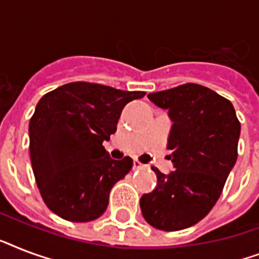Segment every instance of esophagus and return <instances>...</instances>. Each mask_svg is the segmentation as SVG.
<instances>
[{"label":"esophagus","mask_w":259,"mask_h":259,"mask_svg":"<svg viewBox=\"0 0 259 259\" xmlns=\"http://www.w3.org/2000/svg\"><path fill=\"white\" fill-rule=\"evenodd\" d=\"M133 168L134 169H142V168H145V165H144V164H141V162L138 161V160H134Z\"/></svg>","instance_id":"esophagus-1"}]
</instances>
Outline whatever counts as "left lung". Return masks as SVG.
I'll return each instance as SVG.
<instances>
[{
	"label": "left lung",
	"instance_id": "obj_1",
	"mask_svg": "<svg viewBox=\"0 0 259 259\" xmlns=\"http://www.w3.org/2000/svg\"><path fill=\"white\" fill-rule=\"evenodd\" d=\"M169 110L173 125L166 148L176 169L157 175V187L140 200L154 229L179 231L212 209L238 157L241 122L233 103L208 87L185 83L148 95Z\"/></svg>",
	"mask_w": 259,
	"mask_h": 259
}]
</instances>
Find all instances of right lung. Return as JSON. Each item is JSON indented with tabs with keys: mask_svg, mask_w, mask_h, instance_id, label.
I'll return each mask as SVG.
<instances>
[{
	"mask_svg": "<svg viewBox=\"0 0 259 259\" xmlns=\"http://www.w3.org/2000/svg\"><path fill=\"white\" fill-rule=\"evenodd\" d=\"M144 91L72 82L47 93L29 122L34 179L47 207L70 222H90L105 212L113 185L133 160H113L103 141L117 130L122 109Z\"/></svg>",
	"mask_w": 259,
	"mask_h": 259,
	"instance_id": "obj_1",
	"label": "right lung"
}]
</instances>
